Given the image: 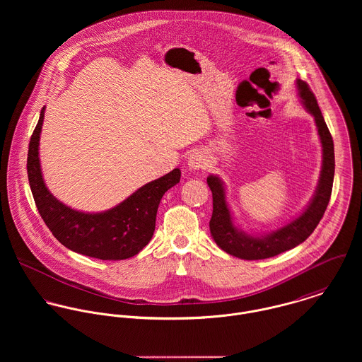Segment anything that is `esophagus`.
Returning a JSON list of instances; mask_svg holds the SVG:
<instances>
[{"instance_id":"1","label":"esophagus","mask_w":362,"mask_h":362,"mask_svg":"<svg viewBox=\"0 0 362 362\" xmlns=\"http://www.w3.org/2000/svg\"><path fill=\"white\" fill-rule=\"evenodd\" d=\"M207 156L204 152H194L192 155L188 157V168L191 171H198V170H204L207 167Z\"/></svg>"}]
</instances>
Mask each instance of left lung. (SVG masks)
Instances as JSON below:
<instances>
[{"label":"left lung","mask_w":362,"mask_h":362,"mask_svg":"<svg viewBox=\"0 0 362 362\" xmlns=\"http://www.w3.org/2000/svg\"><path fill=\"white\" fill-rule=\"evenodd\" d=\"M301 103L315 118L317 135L322 144V170L316 191L304 211L286 226L263 235H251L238 228L226 201V188L217 175L207 177V185L213 197V213L209 223L214 243L227 254L245 260L272 258L304 243L325 214L330 201L334 178V146L329 128L310 86L297 79Z\"/></svg>","instance_id":"left-lung-1"}]
</instances>
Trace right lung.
<instances>
[{"label": "right lung", "instance_id": "add662e5", "mask_svg": "<svg viewBox=\"0 0 362 362\" xmlns=\"http://www.w3.org/2000/svg\"><path fill=\"white\" fill-rule=\"evenodd\" d=\"M43 119L45 107L29 142L28 177L37 210L52 235L68 250L90 258L121 260L141 252L153 237L163 195L180 182V168L145 184L105 211L85 213L71 209L52 195L43 180L39 160Z\"/></svg>", "mask_w": 362, "mask_h": 362}]
</instances>
